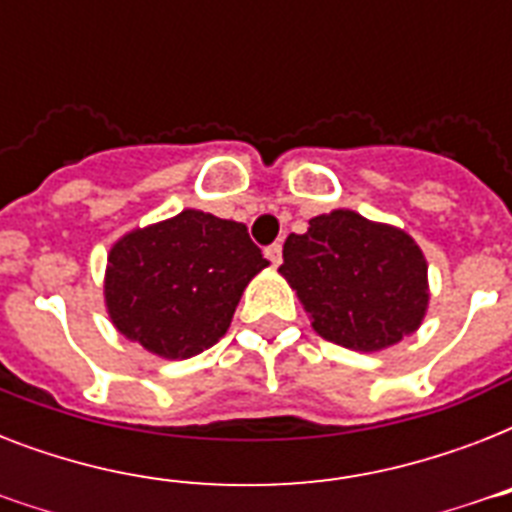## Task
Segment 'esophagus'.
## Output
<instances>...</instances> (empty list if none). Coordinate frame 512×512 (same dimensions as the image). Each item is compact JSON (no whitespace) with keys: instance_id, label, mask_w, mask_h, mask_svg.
<instances>
[{"instance_id":"obj_1","label":"esophagus","mask_w":512,"mask_h":512,"mask_svg":"<svg viewBox=\"0 0 512 512\" xmlns=\"http://www.w3.org/2000/svg\"><path fill=\"white\" fill-rule=\"evenodd\" d=\"M265 257H268L273 265H279L281 263V244H271V247H265Z\"/></svg>"}]
</instances>
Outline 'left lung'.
I'll return each mask as SVG.
<instances>
[{"mask_svg": "<svg viewBox=\"0 0 512 512\" xmlns=\"http://www.w3.org/2000/svg\"><path fill=\"white\" fill-rule=\"evenodd\" d=\"M279 273L311 313L313 329L350 350L396 345L428 308V265L412 236L350 209L289 233Z\"/></svg>", "mask_w": 512, "mask_h": 512, "instance_id": "8db88e82", "label": "left lung"}]
</instances>
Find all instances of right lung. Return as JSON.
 Wrapping results in <instances>:
<instances>
[{
  "label": "right lung",
  "instance_id": "right-lung-1",
  "mask_svg": "<svg viewBox=\"0 0 512 512\" xmlns=\"http://www.w3.org/2000/svg\"><path fill=\"white\" fill-rule=\"evenodd\" d=\"M265 265L247 225L183 209L111 247L108 316L156 356L191 358L228 332L241 292Z\"/></svg>",
  "mask_w": 512,
  "mask_h": 512
}]
</instances>
